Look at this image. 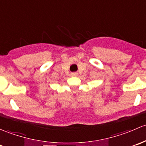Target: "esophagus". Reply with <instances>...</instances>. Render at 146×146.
<instances>
[{
    "instance_id": "1",
    "label": "esophagus",
    "mask_w": 146,
    "mask_h": 146,
    "mask_svg": "<svg viewBox=\"0 0 146 146\" xmlns=\"http://www.w3.org/2000/svg\"><path fill=\"white\" fill-rule=\"evenodd\" d=\"M77 75H78L77 72H73V73L71 74L72 76H77Z\"/></svg>"
}]
</instances>
